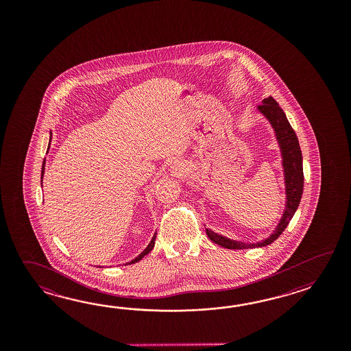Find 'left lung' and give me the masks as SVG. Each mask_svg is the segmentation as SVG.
I'll return each mask as SVG.
<instances>
[{
	"mask_svg": "<svg viewBox=\"0 0 351 351\" xmlns=\"http://www.w3.org/2000/svg\"><path fill=\"white\" fill-rule=\"evenodd\" d=\"M258 105V110L269 120L271 125L275 129L277 141L282 153V165H284L285 184H286V208L284 215L277 224L276 230L269 236V239H263L257 243H245L233 239H226L216 232L206 230L207 236L210 241L228 250H247L254 247H263L271 245L276 241L280 234L289 226L292 217L298 209L302 189H304V169H302V153L300 149L298 136L292 129L289 120L285 115L284 110L278 106L276 100L272 97H267Z\"/></svg>",
	"mask_w": 351,
	"mask_h": 351,
	"instance_id": "1",
	"label": "left lung"
}]
</instances>
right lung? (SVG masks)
Segmentation results:
<instances>
[{
	"mask_svg": "<svg viewBox=\"0 0 351 351\" xmlns=\"http://www.w3.org/2000/svg\"><path fill=\"white\" fill-rule=\"evenodd\" d=\"M50 142H51V133H50ZM50 145V144H49ZM49 149V148H47ZM44 171H45V160H44V163H43V168H41V184H43V177H44ZM157 234V233H156ZM153 236V239H152V241H150L149 245H148V247L143 251L142 254H139L138 257H135L134 260L133 261L128 262V265H130V263H135V262L141 261L142 260L143 257L145 256V254H149L150 251L153 250V247H154V243H156V237L157 236Z\"/></svg>",
	"mask_w": 351,
	"mask_h": 351,
	"instance_id": "right-lung-1",
	"label": "right lung"
}]
</instances>
